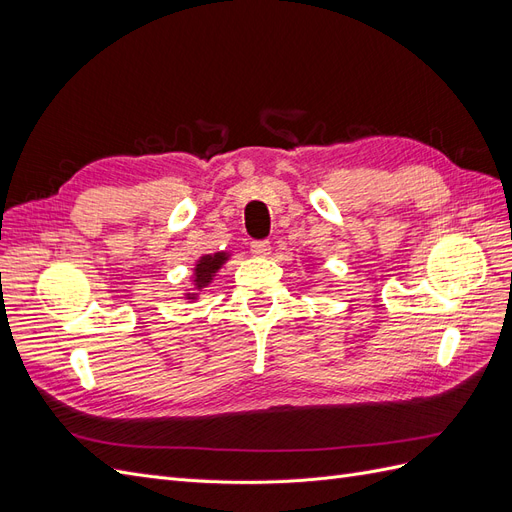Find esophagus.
<instances>
[{
	"label": "esophagus",
	"mask_w": 512,
	"mask_h": 512,
	"mask_svg": "<svg viewBox=\"0 0 512 512\" xmlns=\"http://www.w3.org/2000/svg\"><path fill=\"white\" fill-rule=\"evenodd\" d=\"M250 250H252V254H254V256L265 258V256H269V254H271V243H269L267 239H258V241H252Z\"/></svg>",
	"instance_id": "34e87169"
}]
</instances>
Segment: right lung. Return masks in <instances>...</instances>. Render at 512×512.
<instances>
[{
    "label": "right lung",
    "mask_w": 512,
    "mask_h": 512,
    "mask_svg": "<svg viewBox=\"0 0 512 512\" xmlns=\"http://www.w3.org/2000/svg\"><path fill=\"white\" fill-rule=\"evenodd\" d=\"M226 258H228V256L222 254V252H220V254H213V256H203V258H200L196 269H194V286H196L198 290L205 288V286L211 282L213 273L224 265ZM190 299H192V297H190Z\"/></svg>",
    "instance_id": "1"
}]
</instances>
